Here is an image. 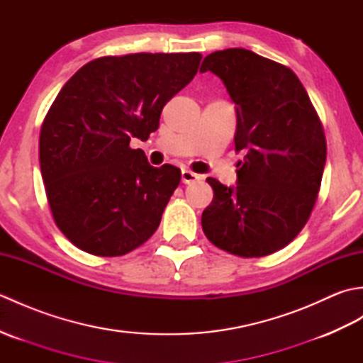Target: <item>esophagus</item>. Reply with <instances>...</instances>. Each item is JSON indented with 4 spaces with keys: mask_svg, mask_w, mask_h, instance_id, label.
<instances>
[{
    "mask_svg": "<svg viewBox=\"0 0 363 363\" xmlns=\"http://www.w3.org/2000/svg\"><path fill=\"white\" fill-rule=\"evenodd\" d=\"M201 179V176L190 172V169H182V182L184 184H191V182H196Z\"/></svg>",
    "mask_w": 363,
    "mask_h": 363,
    "instance_id": "34e87169",
    "label": "esophagus"
}]
</instances>
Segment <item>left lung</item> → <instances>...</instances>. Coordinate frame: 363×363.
<instances>
[{
	"mask_svg": "<svg viewBox=\"0 0 363 363\" xmlns=\"http://www.w3.org/2000/svg\"><path fill=\"white\" fill-rule=\"evenodd\" d=\"M225 82L237 107V187L213 177L201 225L217 248L240 257L282 250L311 218L326 164L321 120L289 67L243 48L215 51L201 73Z\"/></svg>",
	"mask_w": 363,
	"mask_h": 363,
	"instance_id": "1",
	"label": "left lung"
}]
</instances>
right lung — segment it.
<instances>
[{"label": "right lung", "instance_id": "add662e5", "mask_svg": "<svg viewBox=\"0 0 363 363\" xmlns=\"http://www.w3.org/2000/svg\"><path fill=\"white\" fill-rule=\"evenodd\" d=\"M199 52L104 56L79 68L45 115L38 157L54 223L79 250L118 257L156 233L181 169L151 167L130 138L157 130Z\"/></svg>", "mask_w": 363, "mask_h": 363}]
</instances>
